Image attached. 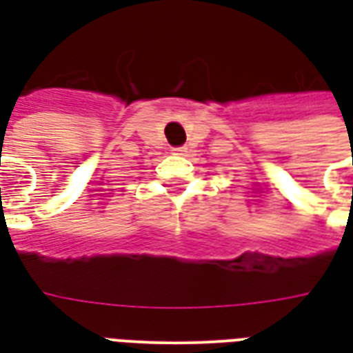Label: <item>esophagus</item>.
Wrapping results in <instances>:
<instances>
[{
    "instance_id": "1",
    "label": "esophagus",
    "mask_w": 353,
    "mask_h": 353,
    "mask_svg": "<svg viewBox=\"0 0 353 353\" xmlns=\"http://www.w3.org/2000/svg\"><path fill=\"white\" fill-rule=\"evenodd\" d=\"M185 151H187V147H174V149H172V153L174 154H185Z\"/></svg>"
}]
</instances>
